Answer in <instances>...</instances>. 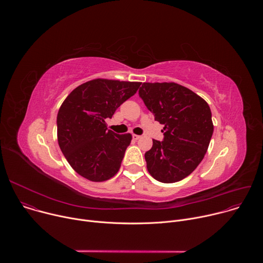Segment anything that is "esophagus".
Segmentation results:
<instances>
[{
	"label": "esophagus",
	"instance_id": "esophagus-1",
	"mask_svg": "<svg viewBox=\"0 0 263 263\" xmlns=\"http://www.w3.org/2000/svg\"><path fill=\"white\" fill-rule=\"evenodd\" d=\"M132 137H133V139H134V140H138V139H139L141 136H139V135H136V134H133V135H132Z\"/></svg>",
	"mask_w": 263,
	"mask_h": 263
}]
</instances>
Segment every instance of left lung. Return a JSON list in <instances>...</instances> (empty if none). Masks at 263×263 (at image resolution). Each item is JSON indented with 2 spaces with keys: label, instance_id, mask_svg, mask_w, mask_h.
<instances>
[{
  "label": "left lung",
  "instance_id": "obj_1",
  "mask_svg": "<svg viewBox=\"0 0 263 263\" xmlns=\"http://www.w3.org/2000/svg\"><path fill=\"white\" fill-rule=\"evenodd\" d=\"M139 97L165 131L164 140L153 139L144 154L147 172L162 183L181 181L197 168L208 149L213 133L210 107L175 82H144Z\"/></svg>",
  "mask_w": 263,
  "mask_h": 263
}]
</instances>
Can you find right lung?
<instances>
[{"instance_id": "obj_1", "label": "right lung", "mask_w": 263, "mask_h": 263, "mask_svg": "<svg viewBox=\"0 0 263 263\" xmlns=\"http://www.w3.org/2000/svg\"><path fill=\"white\" fill-rule=\"evenodd\" d=\"M140 82L93 79L74 88L57 115V139L73 171L92 182L116 176L132 135L107 130L106 119L136 93Z\"/></svg>"}]
</instances>
